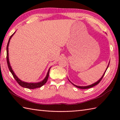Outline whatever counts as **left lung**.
Wrapping results in <instances>:
<instances>
[{
    "label": "left lung",
    "mask_w": 120,
    "mask_h": 120,
    "mask_svg": "<svg viewBox=\"0 0 120 120\" xmlns=\"http://www.w3.org/2000/svg\"><path fill=\"white\" fill-rule=\"evenodd\" d=\"M109 63H110V62H109V64H108V65L107 66V68H106V71H105V72H104V74L103 75V76H102V77H101L100 79H99L98 81H96V82H95V83H93V84H92V85H89V86H76V85H74V84H73L72 82H71V81H70V80L68 79V80H69L70 82L72 83L73 85L74 86H75L76 87H77V88H79V89H89V88H92V87H93V86H96V85H98V84L99 83V82H100V81H101V80L102 79V78H103V77H104V75H105V73H106V71H107V68H108V66H109Z\"/></svg>",
    "instance_id": "8db88e82"
}]
</instances>
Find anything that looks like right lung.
Instances as JSON below:
<instances>
[{
  "instance_id": "right-lung-1",
  "label": "right lung",
  "mask_w": 120,
  "mask_h": 120,
  "mask_svg": "<svg viewBox=\"0 0 120 120\" xmlns=\"http://www.w3.org/2000/svg\"><path fill=\"white\" fill-rule=\"evenodd\" d=\"M15 32L13 34H12V35L11 37H10L9 40L8 41V43L7 44V64H8V66L9 69L10 71V72L12 73V74L13 76V77L15 78V79L16 80V81L17 82V83L19 84V85L21 86L23 88H28V89H34L35 88H40L41 86H43L44 84L46 83V82H47L48 78L49 77V71L51 67L49 68V70L48 71V72L45 78L43 79L42 81H40V82H36V83H29V82H24V81H22L21 79L17 77V76H16V75L15 74L14 72L13 71L12 68H11V66L10 65V63L9 62V50H8V47H9V43L10 41V40H11V38L12 37L13 35H14V34H15Z\"/></svg>"
}]
</instances>
